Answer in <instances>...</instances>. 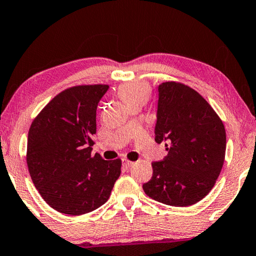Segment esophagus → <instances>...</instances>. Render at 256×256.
Masks as SVG:
<instances>
[{"label":"esophagus","mask_w":256,"mask_h":256,"mask_svg":"<svg viewBox=\"0 0 256 256\" xmlns=\"http://www.w3.org/2000/svg\"><path fill=\"white\" fill-rule=\"evenodd\" d=\"M122 165L124 168H130L132 166H134V162H130V160H124L122 162Z\"/></svg>","instance_id":"esophagus-1"}]
</instances>
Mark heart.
Segmentation results:
<instances>
[{
    "label": "heart",
    "mask_w": 256,
    "mask_h": 256,
    "mask_svg": "<svg viewBox=\"0 0 256 256\" xmlns=\"http://www.w3.org/2000/svg\"><path fill=\"white\" fill-rule=\"evenodd\" d=\"M119 96L128 106L135 103H144L148 100L150 94V85L145 82H130L126 83L118 88Z\"/></svg>",
    "instance_id": "1"
}]
</instances>
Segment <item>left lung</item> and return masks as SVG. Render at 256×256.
Instances as JSON below:
<instances>
[{"label":"left lung","instance_id":"8db88e82","mask_svg":"<svg viewBox=\"0 0 256 256\" xmlns=\"http://www.w3.org/2000/svg\"><path fill=\"white\" fill-rule=\"evenodd\" d=\"M155 142H168L163 160L153 162V176L142 184L150 198L188 207L207 196L225 160L226 132L212 106L188 85H158Z\"/></svg>","mask_w":256,"mask_h":256}]
</instances>
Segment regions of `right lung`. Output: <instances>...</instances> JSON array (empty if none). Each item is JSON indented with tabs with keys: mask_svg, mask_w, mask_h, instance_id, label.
<instances>
[{
	"mask_svg": "<svg viewBox=\"0 0 256 256\" xmlns=\"http://www.w3.org/2000/svg\"><path fill=\"white\" fill-rule=\"evenodd\" d=\"M109 85L66 88L40 111L30 126L26 164L42 199L58 212L80 216L109 199L121 160L91 155L96 108Z\"/></svg>",
	"mask_w": 256,
	"mask_h": 256,
	"instance_id": "add662e5",
	"label": "right lung"
}]
</instances>
